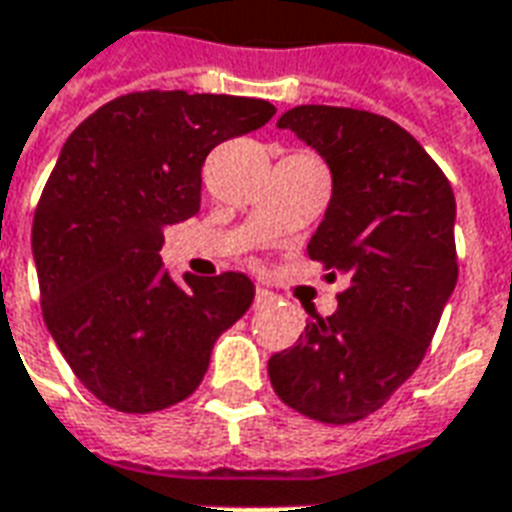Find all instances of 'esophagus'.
<instances>
[{"instance_id":"34e87169","label":"esophagus","mask_w":512,"mask_h":512,"mask_svg":"<svg viewBox=\"0 0 512 512\" xmlns=\"http://www.w3.org/2000/svg\"><path fill=\"white\" fill-rule=\"evenodd\" d=\"M274 298V293L271 290H263V287H257V293H255V306L260 309V306H266L268 301Z\"/></svg>"}]
</instances>
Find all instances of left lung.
<instances>
[{
  "label": "left lung",
  "instance_id": "8db88e82",
  "mask_svg": "<svg viewBox=\"0 0 512 512\" xmlns=\"http://www.w3.org/2000/svg\"><path fill=\"white\" fill-rule=\"evenodd\" d=\"M325 157L333 195L306 252L350 285L331 317L271 355L279 399L344 426L372 415L410 380L458 279L448 176L396 121L358 108L298 105L279 119Z\"/></svg>",
  "mask_w": 512,
  "mask_h": 512
}]
</instances>
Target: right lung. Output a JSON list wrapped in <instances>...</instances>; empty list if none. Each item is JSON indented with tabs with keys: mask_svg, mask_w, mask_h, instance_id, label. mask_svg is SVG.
<instances>
[{
	"mask_svg": "<svg viewBox=\"0 0 512 512\" xmlns=\"http://www.w3.org/2000/svg\"><path fill=\"white\" fill-rule=\"evenodd\" d=\"M274 113L255 97L149 89L105 102L64 143L34 208L40 306L64 361L111 410L187 399L219 333L252 306L241 271L170 279L162 227L200 211L208 151Z\"/></svg>",
	"mask_w": 512,
	"mask_h": 512,
	"instance_id": "1",
	"label": "right lung"
}]
</instances>
